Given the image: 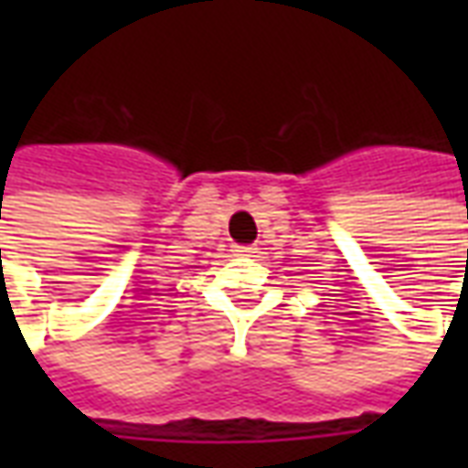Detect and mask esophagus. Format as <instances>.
Segmentation results:
<instances>
[{
	"mask_svg": "<svg viewBox=\"0 0 468 468\" xmlns=\"http://www.w3.org/2000/svg\"><path fill=\"white\" fill-rule=\"evenodd\" d=\"M255 248L253 245H235V255H240V258H245V255H253Z\"/></svg>",
	"mask_w": 468,
	"mask_h": 468,
	"instance_id": "obj_1",
	"label": "esophagus"
}]
</instances>
